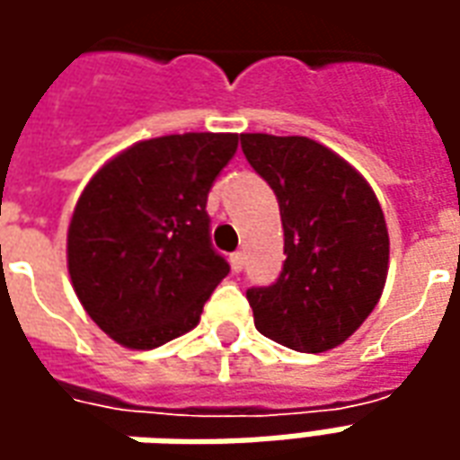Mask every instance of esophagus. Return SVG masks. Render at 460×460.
<instances>
[{
    "mask_svg": "<svg viewBox=\"0 0 460 460\" xmlns=\"http://www.w3.org/2000/svg\"><path fill=\"white\" fill-rule=\"evenodd\" d=\"M231 269L236 270V273L243 269V253H241V251H234V253H231Z\"/></svg>",
    "mask_w": 460,
    "mask_h": 460,
    "instance_id": "obj_1",
    "label": "esophagus"
}]
</instances>
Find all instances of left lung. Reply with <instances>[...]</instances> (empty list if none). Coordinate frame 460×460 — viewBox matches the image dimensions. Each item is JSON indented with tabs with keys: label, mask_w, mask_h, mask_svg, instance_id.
<instances>
[{
	"label": "left lung",
	"mask_w": 460,
	"mask_h": 460,
	"mask_svg": "<svg viewBox=\"0 0 460 460\" xmlns=\"http://www.w3.org/2000/svg\"><path fill=\"white\" fill-rule=\"evenodd\" d=\"M241 150L276 194L283 270L246 290L261 335L298 352L342 345L375 310L386 280L389 234L372 187L310 137L241 135Z\"/></svg>",
	"instance_id": "1"
}]
</instances>
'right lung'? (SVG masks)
<instances>
[{
    "mask_svg": "<svg viewBox=\"0 0 460 460\" xmlns=\"http://www.w3.org/2000/svg\"><path fill=\"white\" fill-rule=\"evenodd\" d=\"M239 147L234 132L132 145L98 170L68 226L78 300L115 342L152 349L190 332L229 273L211 246L207 197Z\"/></svg>",
    "mask_w": 460,
    "mask_h": 460,
    "instance_id": "right-lung-1",
    "label": "right lung"
}]
</instances>
